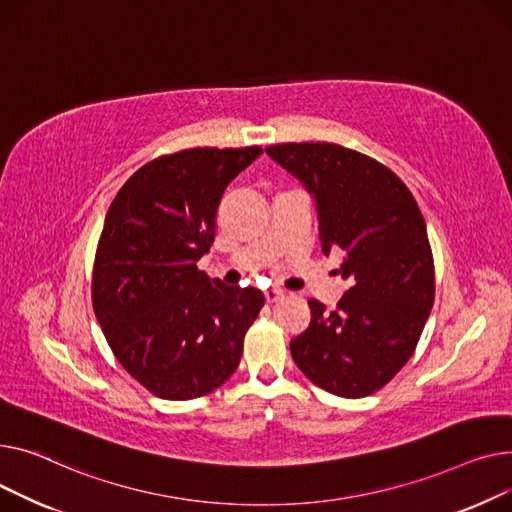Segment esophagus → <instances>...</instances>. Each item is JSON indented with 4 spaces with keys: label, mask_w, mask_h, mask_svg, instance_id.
Instances as JSON below:
<instances>
[{
    "label": "esophagus",
    "mask_w": 512,
    "mask_h": 512,
    "mask_svg": "<svg viewBox=\"0 0 512 512\" xmlns=\"http://www.w3.org/2000/svg\"><path fill=\"white\" fill-rule=\"evenodd\" d=\"M283 297H285V293H283L281 289H275V287H273V289H266V291H264V299H266V302H268V304H275V302H281V299H283Z\"/></svg>",
    "instance_id": "1"
}]
</instances>
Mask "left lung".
Here are the masks:
<instances>
[{
  "instance_id": "8db88e82",
  "label": "left lung",
  "mask_w": 512,
  "mask_h": 512,
  "mask_svg": "<svg viewBox=\"0 0 512 512\" xmlns=\"http://www.w3.org/2000/svg\"><path fill=\"white\" fill-rule=\"evenodd\" d=\"M266 155L314 198L322 252L343 250L349 289L335 310L310 299L312 320L289 349L328 393H376L413 355L434 304L426 221L388 167L330 142L268 146Z\"/></svg>"
}]
</instances>
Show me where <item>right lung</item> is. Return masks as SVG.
<instances>
[{"instance_id": "add662e5", "label": "right lung", "mask_w": 512, "mask_h": 512, "mask_svg": "<svg viewBox=\"0 0 512 512\" xmlns=\"http://www.w3.org/2000/svg\"><path fill=\"white\" fill-rule=\"evenodd\" d=\"M260 155L248 146L159 157L107 210L93 308L117 362L161 399L188 401L221 386L264 306L260 289L223 285L196 266L215 242L227 186Z\"/></svg>"}]
</instances>
